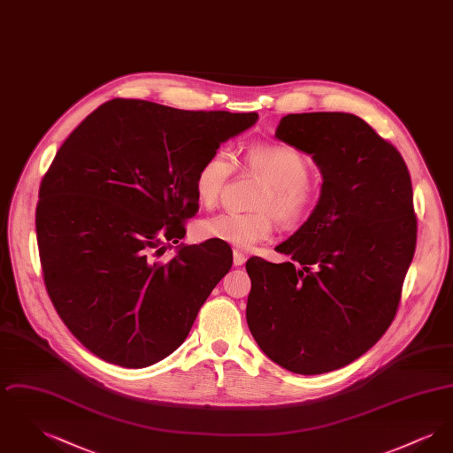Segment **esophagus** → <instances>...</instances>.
<instances>
[{"label":"esophagus","mask_w":453,"mask_h":453,"mask_svg":"<svg viewBox=\"0 0 453 453\" xmlns=\"http://www.w3.org/2000/svg\"><path fill=\"white\" fill-rule=\"evenodd\" d=\"M244 261H246V257H244L239 250H234V253H233V263H234V266L244 265Z\"/></svg>","instance_id":"obj_1"}]
</instances>
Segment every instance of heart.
<instances>
[{
  "label": "heart",
  "instance_id": "1",
  "mask_svg": "<svg viewBox=\"0 0 453 453\" xmlns=\"http://www.w3.org/2000/svg\"><path fill=\"white\" fill-rule=\"evenodd\" d=\"M244 166L259 174L266 190L257 202L258 212L239 214L222 212L200 222L198 233L205 239H216L239 250H250L273 233V217L285 224L299 222L312 203V190L307 183L309 163L301 152L283 144H261L250 148ZM236 168L233 154L226 150L211 152L195 173V196L200 205H216L224 185Z\"/></svg>",
  "mask_w": 453,
  "mask_h": 453
}]
</instances>
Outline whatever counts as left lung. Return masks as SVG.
Wrapping results in <instances>:
<instances>
[{"label": "left lung", "instance_id": "left-lung-1", "mask_svg": "<svg viewBox=\"0 0 453 453\" xmlns=\"http://www.w3.org/2000/svg\"><path fill=\"white\" fill-rule=\"evenodd\" d=\"M275 137L312 156L323 185L312 214L275 248L288 261L248 259L246 319L270 360L318 375L362 357L397 312L416 248L411 176L353 113H288Z\"/></svg>", "mask_w": 453, "mask_h": 453}]
</instances>
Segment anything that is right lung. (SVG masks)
I'll return each mask as SVG.
<instances>
[{"label": "right lung", "instance_id": "1", "mask_svg": "<svg viewBox=\"0 0 453 453\" xmlns=\"http://www.w3.org/2000/svg\"><path fill=\"white\" fill-rule=\"evenodd\" d=\"M257 120L115 98L65 139L41 183L35 229L49 297L91 353L144 368L185 342L233 265L220 241L180 244L198 211L195 173Z\"/></svg>", "mask_w": 453, "mask_h": 453}]
</instances>
